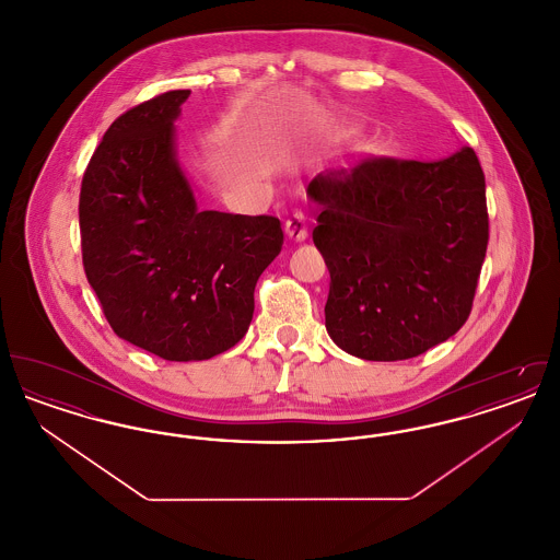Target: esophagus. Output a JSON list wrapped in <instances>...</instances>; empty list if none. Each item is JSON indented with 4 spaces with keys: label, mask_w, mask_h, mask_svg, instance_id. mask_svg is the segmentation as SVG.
<instances>
[{
    "label": "esophagus",
    "mask_w": 560,
    "mask_h": 560,
    "mask_svg": "<svg viewBox=\"0 0 560 560\" xmlns=\"http://www.w3.org/2000/svg\"><path fill=\"white\" fill-rule=\"evenodd\" d=\"M285 235L292 241H304L308 237V218H306V213L295 210L285 220Z\"/></svg>",
    "instance_id": "1"
}]
</instances>
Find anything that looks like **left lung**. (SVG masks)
Wrapping results in <instances>:
<instances>
[{"label": "left lung", "mask_w": 560, "mask_h": 560, "mask_svg": "<svg viewBox=\"0 0 560 560\" xmlns=\"http://www.w3.org/2000/svg\"><path fill=\"white\" fill-rule=\"evenodd\" d=\"M329 268L325 327L348 354L402 361L466 323L489 240L485 174L470 147L436 161L368 160L306 188Z\"/></svg>", "instance_id": "obj_1"}]
</instances>
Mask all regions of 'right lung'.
<instances>
[{"label": "right lung", "mask_w": 560, "mask_h": 560, "mask_svg": "<svg viewBox=\"0 0 560 560\" xmlns=\"http://www.w3.org/2000/svg\"><path fill=\"white\" fill-rule=\"evenodd\" d=\"M190 90L117 117L80 195L81 254L113 331L165 361L235 347L258 277L279 256V218L199 210L178 160L176 119Z\"/></svg>", "instance_id": "add662e5"}]
</instances>
